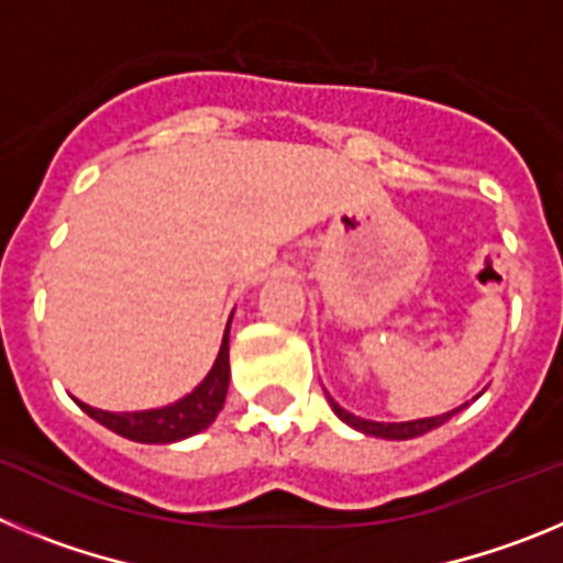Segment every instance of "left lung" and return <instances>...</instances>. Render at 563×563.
<instances>
[{
	"label": "left lung",
	"mask_w": 563,
	"mask_h": 563,
	"mask_svg": "<svg viewBox=\"0 0 563 563\" xmlns=\"http://www.w3.org/2000/svg\"><path fill=\"white\" fill-rule=\"evenodd\" d=\"M330 406H332V411H335V415L346 422V426H352V429L363 431V434H369V437H383V440H411V437H420V434H426V431L442 426V422H449L451 417L462 409L460 406V409L449 411V415L426 417V420H411V422H375V420H363V417L350 415V411L341 409V406H338L332 397H330Z\"/></svg>",
	"instance_id": "left-lung-1"
}]
</instances>
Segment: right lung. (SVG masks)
<instances>
[{"label": "right lung", "mask_w": 563, "mask_h": 563, "mask_svg": "<svg viewBox=\"0 0 563 563\" xmlns=\"http://www.w3.org/2000/svg\"><path fill=\"white\" fill-rule=\"evenodd\" d=\"M228 332H231V321L225 327V338H222L220 355L213 361L211 372L206 380L186 395L183 400L163 406V409L148 411H101L92 409L87 402L78 400L84 411L101 426H107L114 434L126 437L134 442H177L186 440L191 434H200L208 429L217 415H220L222 402L228 395V380H231V363H228Z\"/></svg>", "instance_id": "right-lung-1"}]
</instances>
